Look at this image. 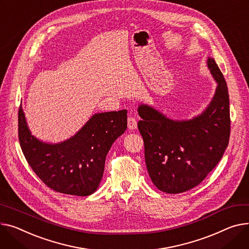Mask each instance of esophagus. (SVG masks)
Here are the masks:
<instances>
[{
  "label": "esophagus",
  "instance_id": "obj_1",
  "mask_svg": "<svg viewBox=\"0 0 249 249\" xmlns=\"http://www.w3.org/2000/svg\"><path fill=\"white\" fill-rule=\"evenodd\" d=\"M128 128L130 130H134L137 128V120L135 119V117L129 116L128 117Z\"/></svg>",
  "mask_w": 249,
  "mask_h": 249
}]
</instances>
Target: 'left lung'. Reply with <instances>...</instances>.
<instances>
[{
    "label": "left lung",
    "instance_id": "left-lung-1",
    "mask_svg": "<svg viewBox=\"0 0 249 249\" xmlns=\"http://www.w3.org/2000/svg\"><path fill=\"white\" fill-rule=\"evenodd\" d=\"M207 65L217 88L199 116L174 121L150 106L138 107L147 170L153 184L163 192L181 193L197 186L216 166L228 146L227 85L213 58H208Z\"/></svg>",
    "mask_w": 249,
    "mask_h": 249
}]
</instances>
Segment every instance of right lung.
Masks as SVG:
<instances>
[{"mask_svg": "<svg viewBox=\"0 0 249 249\" xmlns=\"http://www.w3.org/2000/svg\"><path fill=\"white\" fill-rule=\"evenodd\" d=\"M18 134L31 168L56 192L88 196L102 179L107 153L127 128V110L98 113L70 139L44 143L31 134L20 105Z\"/></svg>", "mask_w": 249, "mask_h": 249, "instance_id": "add662e5", "label": "right lung"}]
</instances>
